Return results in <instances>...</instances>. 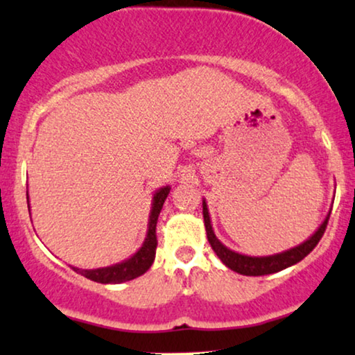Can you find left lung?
I'll list each match as a JSON object with an SVG mask.
<instances>
[{
  "label": "left lung",
  "instance_id": "1",
  "mask_svg": "<svg viewBox=\"0 0 355 355\" xmlns=\"http://www.w3.org/2000/svg\"><path fill=\"white\" fill-rule=\"evenodd\" d=\"M329 214L331 211L326 214L324 221L320 224V227H318V230L313 232L306 241L302 242V244L295 245V248H291L288 250H284V252L255 257V255H245V254L236 252V250L226 248V245L218 239L216 234H214L213 224H211L208 205H206V200L203 198V219H205L206 236H208V241L211 248L214 250V254H216L218 257L221 259L224 266L230 267L231 270L248 277H260V275H268V273L280 272L284 270V268H288L291 266H295V263H298L300 260H303L313 249L316 248V244L320 242L322 234H324L327 221H329Z\"/></svg>",
  "mask_w": 355,
  "mask_h": 355
}]
</instances>
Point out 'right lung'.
Returning a JSON list of instances; mask_svg holds the SVG:
<instances>
[{
  "label": "right lung",
  "mask_w": 355,
  "mask_h": 355,
  "mask_svg": "<svg viewBox=\"0 0 355 355\" xmlns=\"http://www.w3.org/2000/svg\"><path fill=\"white\" fill-rule=\"evenodd\" d=\"M170 193V185L160 187L159 190L154 191L152 196V208L149 213V224H147V234L142 245L134 252L131 257H128L123 262L114 263L110 267H100V268H78L71 267L77 273H82L83 277L89 278V280L98 282V284H123V282L134 280V278L144 275L149 270L155 259V249H157V236H155V226L157 219H159L162 206L167 200ZM28 208L29 206V193H28Z\"/></svg>",
  "instance_id": "add662e5"
}]
</instances>
